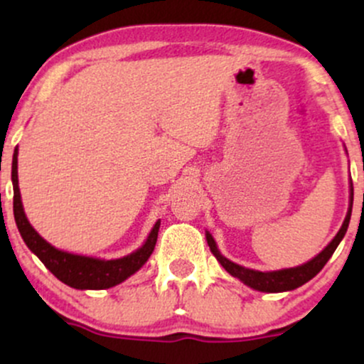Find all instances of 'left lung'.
<instances>
[{
    "instance_id": "8db88e82",
    "label": "left lung",
    "mask_w": 364,
    "mask_h": 364,
    "mask_svg": "<svg viewBox=\"0 0 364 364\" xmlns=\"http://www.w3.org/2000/svg\"><path fill=\"white\" fill-rule=\"evenodd\" d=\"M353 183H350V205L348 210V215H346L344 223H342V228L339 229L336 237H333L330 243L325 246L323 252H320L315 258H311L310 262L303 263L299 267H292V269H282V270H274V272H260V270H252L245 269V267L237 265V263L228 260V258L220 255L219 250H217V245L212 237L210 232H207V243L210 246V252L214 253V257L219 260L220 265L228 270L232 277L240 279L241 282H245L246 286H250L252 289L262 291V292H284V291H292L296 287L303 286L304 282H308L310 279L315 277L316 274L320 272L325 267V263L328 262V258L332 257L336 248L344 237L346 231H348V225L350 220V212H353Z\"/></svg>"
}]
</instances>
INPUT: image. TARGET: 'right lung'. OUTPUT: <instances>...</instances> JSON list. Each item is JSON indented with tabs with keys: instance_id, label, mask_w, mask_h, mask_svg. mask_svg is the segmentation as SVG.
<instances>
[{
	"instance_id": "1",
	"label": "right lung",
	"mask_w": 364,
	"mask_h": 364,
	"mask_svg": "<svg viewBox=\"0 0 364 364\" xmlns=\"http://www.w3.org/2000/svg\"><path fill=\"white\" fill-rule=\"evenodd\" d=\"M16 156H18V150L15 149L14 164H11V181H14V215L16 228H18L28 250L39 257V260L51 270L54 277L60 279L66 286L75 287V289H109L116 284L127 281L129 275L135 274L149 260L154 248H156L161 220H157L154 225L141 248L123 258H116V260L82 257V255L61 252V250L49 245L43 236H39V232L32 228L25 217L22 200H20L18 171H16L18 159Z\"/></svg>"
}]
</instances>
